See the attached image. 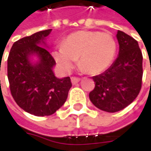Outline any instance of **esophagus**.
<instances>
[{
  "label": "esophagus",
  "mask_w": 151,
  "mask_h": 151,
  "mask_svg": "<svg viewBox=\"0 0 151 151\" xmlns=\"http://www.w3.org/2000/svg\"><path fill=\"white\" fill-rule=\"evenodd\" d=\"M71 80H72V83H73V85H75L78 82L80 81V78H77V77H72Z\"/></svg>",
  "instance_id": "esophagus-1"
}]
</instances>
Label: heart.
<instances>
[{
  "label": "heart",
  "mask_w": 151,
  "mask_h": 151,
  "mask_svg": "<svg viewBox=\"0 0 151 151\" xmlns=\"http://www.w3.org/2000/svg\"><path fill=\"white\" fill-rule=\"evenodd\" d=\"M116 50V42L112 35L82 30L68 36L64 45L54 50L53 57L65 73H69L73 68L78 58V64L83 70L92 74H98L111 65Z\"/></svg>",
  "instance_id": "b5f03b06"
}]
</instances>
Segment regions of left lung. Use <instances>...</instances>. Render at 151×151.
I'll return each mask as SVG.
<instances>
[{
    "mask_svg": "<svg viewBox=\"0 0 151 151\" xmlns=\"http://www.w3.org/2000/svg\"><path fill=\"white\" fill-rule=\"evenodd\" d=\"M119 56L103 73L93 77L95 86L89 93L92 103L109 113L118 112L134 101L142 88V54L136 39L118 30Z\"/></svg>",
    "mask_w": 151,
    "mask_h": 151,
    "instance_id": "left-lung-1",
    "label": "left lung"
}]
</instances>
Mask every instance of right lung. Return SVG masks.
Listing matches in <instances>:
<instances>
[{
	"label": "right lung",
	"instance_id": "1",
	"mask_svg": "<svg viewBox=\"0 0 151 151\" xmlns=\"http://www.w3.org/2000/svg\"><path fill=\"white\" fill-rule=\"evenodd\" d=\"M50 32L51 29L19 39L8 58L11 95L21 108L37 116L53 114L64 105L72 87L70 77H55L52 72L55 59L45 48L38 45ZM32 54L40 59L36 65L29 62Z\"/></svg>",
	"mask_w": 151,
	"mask_h": 151
}]
</instances>
